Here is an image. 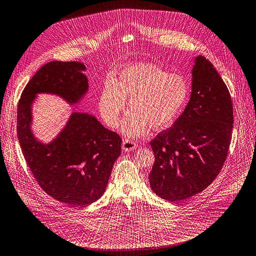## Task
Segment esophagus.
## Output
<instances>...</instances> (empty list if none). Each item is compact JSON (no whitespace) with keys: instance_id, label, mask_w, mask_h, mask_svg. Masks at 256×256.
Segmentation results:
<instances>
[{"instance_id":"34e87169","label":"esophagus","mask_w":256,"mask_h":256,"mask_svg":"<svg viewBox=\"0 0 256 256\" xmlns=\"http://www.w3.org/2000/svg\"><path fill=\"white\" fill-rule=\"evenodd\" d=\"M122 147L124 151L128 152V151H132L134 149H136L138 148V144L134 141H132V140H124L122 142Z\"/></svg>"}]
</instances>
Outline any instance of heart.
<instances>
[{
    "label": "heart",
    "instance_id": "heart-1",
    "mask_svg": "<svg viewBox=\"0 0 256 256\" xmlns=\"http://www.w3.org/2000/svg\"><path fill=\"white\" fill-rule=\"evenodd\" d=\"M188 92L187 80L180 74L168 72L151 63H134L124 67L118 78L104 86L98 107L106 124L118 128L128 100L130 110L122 124V132L128 138H138L150 128H170Z\"/></svg>",
    "mask_w": 256,
    "mask_h": 256
}]
</instances>
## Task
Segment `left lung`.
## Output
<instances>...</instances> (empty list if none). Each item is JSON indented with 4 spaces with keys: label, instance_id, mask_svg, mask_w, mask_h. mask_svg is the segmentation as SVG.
Segmentation results:
<instances>
[{
    "label": "left lung",
    "instance_id": "obj_1",
    "mask_svg": "<svg viewBox=\"0 0 256 256\" xmlns=\"http://www.w3.org/2000/svg\"><path fill=\"white\" fill-rule=\"evenodd\" d=\"M228 90L204 56L192 69V92L174 126L151 141L155 162L149 174L153 192L170 202L206 189L220 174L233 130Z\"/></svg>",
    "mask_w": 256,
    "mask_h": 256
}]
</instances>
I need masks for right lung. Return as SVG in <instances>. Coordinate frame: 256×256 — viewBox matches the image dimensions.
<instances>
[{
    "mask_svg": "<svg viewBox=\"0 0 256 256\" xmlns=\"http://www.w3.org/2000/svg\"><path fill=\"white\" fill-rule=\"evenodd\" d=\"M86 69L76 61L44 64L23 90L17 108V136L30 172L46 193L74 207L88 205L104 194L120 155L122 138L94 115L72 112L61 132L42 143L32 130V104L38 94L78 104L88 90Z\"/></svg>",
    "mask_w": 256,
    "mask_h": 256,
    "instance_id": "1",
    "label": "right lung"
}]
</instances>
